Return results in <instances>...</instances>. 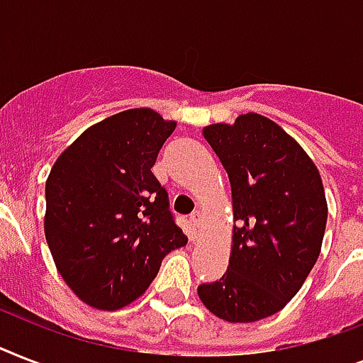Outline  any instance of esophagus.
<instances>
[{
  "label": "esophagus",
  "mask_w": 363,
  "mask_h": 363,
  "mask_svg": "<svg viewBox=\"0 0 363 363\" xmlns=\"http://www.w3.org/2000/svg\"><path fill=\"white\" fill-rule=\"evenodd\" d=\"M190 220H192L194 226L199 228V224H201V213H199V211H194L192 215H190Z\"/></svg>",
  "instance_id": "esophagus-1"
}]
</instances>
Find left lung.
Returning <instances> with one entry per match:
<instances>
[{"label":"left lung","instance_id":"1","mask_svg":"<svg viewBox=\"0 0 363 363\" xmlns=\"http://www.w3.org/2000/svg\"><path fill=\"white\" fill-rule=\"evenodd\" d=\"M230 179L232 252L220 281L198 286L207 309L226 322L275 315L299 292L318 259L328 203L309 154L258 113L203 128Z\"/></svg>","mask_w":363,"mask_h":363}]
</instances>
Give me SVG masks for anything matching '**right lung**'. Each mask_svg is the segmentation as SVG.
<instances>
[{"label":"right lung","instance_id":"add662e5","mask_svg":"<svg viewBox=\"0 0 363 363\" xmlns=\"http://www.w3.org/2000/svg\"><path fill=\"white\" fill-rule=\"evenodd\" d=\"M177 122L128 109L82 131L54 162L45 186V238L77 298L122 309L147 292L165 254L188 238L152 175Z\"/></svg>","mask_w":363,"mask_h":363}]
</instances>
